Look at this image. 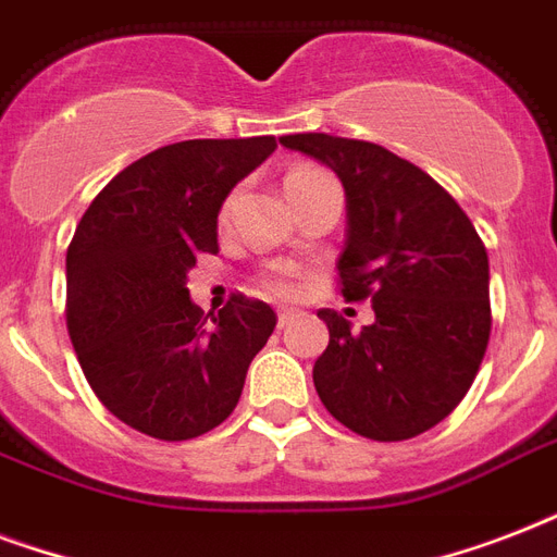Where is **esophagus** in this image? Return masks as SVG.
Listing matches in <instances>:
<instances>
[{
	"mask_svg": "<svg viewBox=\"0 0 557 557\" xmlns=\"http://www.w3.org/2000/svg\"><path fill=\"white\" fill-rule=\"evenodd\" d=\"M295 318H297V314L292 312V309H280V312H277V326H280V330H283V326H288V323L295 321Z\"/></svg>",
	"mask_w": 557,
	"mask_h": 557,
	"instance_id": "34e87169",
	"label": "esophagus"
}]
</instances>
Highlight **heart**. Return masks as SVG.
Instances as JSON below:
<instances>
[{"mask_svg": "<svg viewBox=\"0 0 557 557\" xmlns=\"http://www.w3.org/2000/svg\"><path fill=\"white\" fill-rule=\"evenodd\" d=\"M326 176L323 170L318 168H295V170H288L286 173V193L288 190H295V187H304L309 185V182H314V178H321ZM234 205H236V193H231L225 201H222V210H219V222H227V216L234 213ZM262 286H265V292H271V295H277V297H292L297 295V274L295 271H288V269H269L265 274H262Z\"/></svg>", "mask_w": 557, "mask_h": 557, "instance_id": "obj_1", "label": "heart"}]
</instances>
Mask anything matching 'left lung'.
<instances>
[{"label":"left lung","mask_w":557,"mask_h":557,"mask_svg":"<svg viewBox=\"0 0 557 557\" xmlns=\"http://www.w3.org/2000/svg\"><path fill=\"white\" fill-rule=\"evenodd\" d=\"M335 170L347 190L338 292L372 300L375 323L349 330L321 309L330 347L312 379L323 407L358 436L413 440L466 398L492 335L488 253L454 196L379 144L326 133L280 138Z\"/></svg>","instance_id":"obj_1"}]
</instances>
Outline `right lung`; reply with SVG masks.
Listing matches in <instances>:
<instances>
[{
	"label": "right lung",
	"mask_w": 557,
	"mask_h": 557,
	"mask_svg": "<svg viewBox=\"0 0 557 557\" xmlns=\"http://www.w3.org/2000/svg\"><path fill=\"white\" fill-rule=\"evenodd\" d=\"M274 135L196 138L147 152L91 199L65 253V323L83 375L121 422L185 442L234 413L245 372L277 326L262 300L193 306L187 271L216 253L231 187L274 152Z\"/></svg>",
	"instance_id": "add662e5"
}]
</instances>
